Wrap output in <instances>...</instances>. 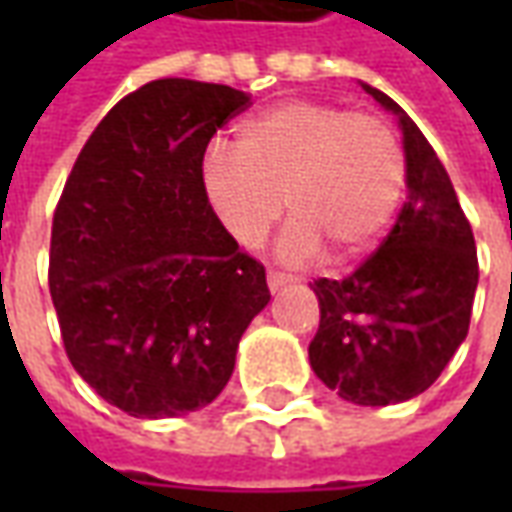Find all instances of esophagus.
Wrapping results in <instances>:
<instances>
[{
    "label": "esophagus",
    "instance_id": "34e87169",
    "mask_svg": "<svg viewBox=\"0 0 512 512\" xmlns=\"http://www.w3.org/2000/svg\"><path fill=\"white\" fill-rule=\"evenodd\" d=\"M293 282H296L293 274H285V271H268V288H271V293L288 288V285H293Z\"/></svg>",
    "mask_w": 512,
    "mask_h": 512
}]
</instances>
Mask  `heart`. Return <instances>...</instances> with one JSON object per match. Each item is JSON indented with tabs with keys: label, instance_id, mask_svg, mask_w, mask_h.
Segmentation results:
<instances>
[{
	"label": "heart",
	"instance_id": "obj_1",
	"mask_svg": "<svg viewBox=\"0 0 512 512\" xmlns=\"http://www.w3.org/2000/svg\"><path fill=\"white\" fill-rule=\"evenodd\" d=\"M202 189L235 244L255 249L282 216L288 260H334L367 252L384 233L406 189V150L376 115L329 101H282L244 120L233 147L213 142L202 156Z\"/></svg>",
	"mask_w": 512,
	"mask_h": 512
}]
</instances>
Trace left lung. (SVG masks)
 <instances>
[{"label":"left lung","mask_w":512,"mask_h":512,"mask_svg":"<svg viewBox=\"0 0 512 512\" xmlns=\"http://www.w3.org/2000/svg\"><path fill=\"white\" fill-rule=\"evenodd\" d=\"M397 117L406 150V202L384 244L345 279H315L321 326L310 365L356 406L422 395L466 340L477 290V246L450 175L417 123L362 84Z\"/></svg>","instance_id":"8db88e82"}]
</instances>
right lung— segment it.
Wrapping results in <instances>:
<instances>
[{
    "mask_svg": "<svg viewBox=\"0 0 512 512\" xmlns=\"http://www.w3.org/2000/svg\"><path fill=\"white\" fill-rule=\"evenodd\" d=\"M227 84L156 79L98 123L54 211L49 290L73 370L139 419L219 397L271 301L202 189L211 136L244 112Z\"/></svg>",
    "mask_w": 512,
    "mask_h": 512,
    "instance_id": "right-lung-1",
    "label": "right lung"
}]
</instances>
